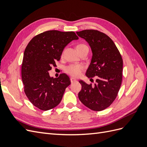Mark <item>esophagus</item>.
<instances>
[{
  "mask_svg": "<svg viewBox=\"0 0 147 147\" xmlns=\"http://www.w3.org/2000/svg\"><path fill=\"white\" fill-rule=\"evenodd\" d=\"M77 81V80L75 79V78H70V82H71V83H74V82H76Z\"/></svg>",
  "mask_w": 147,
  "mask_h": 147,
  "instance_id": "esophagus-1",
  "label": "esophagus"
}]
</instances>
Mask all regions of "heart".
Here are the masks:
<instances>
[{"instance_id": "obj_1", "label": "heart", "mask_w": 147, "mask_h": 147, "mask_svg": "<svg viewBox=\"0 0 147 147\" xmlns=\"http://www.w3.org/2000/svg\"><path fill=\"white\" fill-rule=\"evenodd\" d=\"M86 47L84 44H79V45H77L76 47V50H78L80 48H82L83 47ZM83 69V67L81 65H70L68 66L66 68V72L70 74V75L74 77H78V75L80 74L82 70Z\"/></svg>"}]
</instances>
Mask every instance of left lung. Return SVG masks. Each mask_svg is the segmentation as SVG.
Listing matches in <instances>:
<instances>
[{"label":"left lung","mask_w":147,"mask_h":147,"mask_svg":"<svg viewBox=\"0 0 147 147\" xmlns=\"http://www.w3.org/2000/svg\"><path fill=\"white\" fill-rule=\"evenodd\" d=\"M76 33L88 43L92 53L86 76H97L94 85L88 84L81 80L79 81L82 90L78 92V98L92 110H103L112 104L121 86V56L112 40L104 33L92 29Z\"/></svg>","instance_id":"1"}]
</instances>
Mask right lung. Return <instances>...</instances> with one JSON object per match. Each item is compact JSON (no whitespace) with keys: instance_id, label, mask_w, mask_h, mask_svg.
<instances>
[{"instance_id":"right-lung-1","label":"right lung","mask_w":147,"mask_h":147,"mask_svg":"<svg viewBox=\"0 0 147 147\" xmlns=\"http://www.w3.org/2000/svg\"><path fill=\"white\" fill-rule=\"evenodd\" d=\"M78 37L74 32L53 30L35 36L26 47L21 67L24 92L34 106L42 110L55 108L70 85L69 77L62 74L50 76L49 71L61 58L64 48Z\"/></svg>"}]
</instances>
